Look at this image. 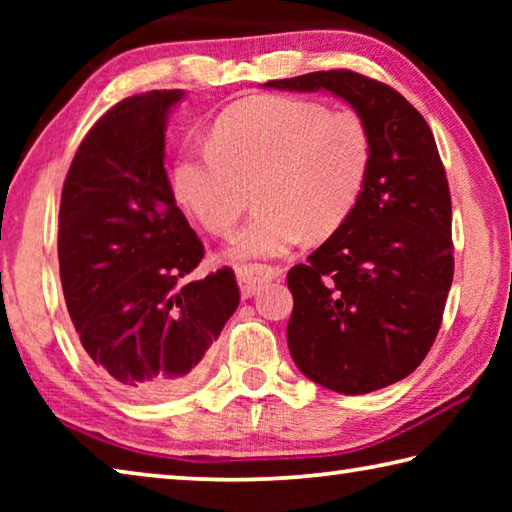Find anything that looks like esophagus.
I'll return each instance as SVG.
<instances>
[{"label":"esophagus","instance_id":"esophagus-1","mask_svg":"<svg viewBox=\"0 0 512 512\" xmlns=\"http://www.w3.org/2000/svg\"><path fill=\"white\" fill-rule=\"evenodd\" d=\"M282 271L275 266H266V264H246V266H239L237 268V282L241 287V293H244L246 298L253 296V293L262 287L264 282H271L275 280L277 275Z\"/></svg>","mask_w":512,"mask_h":512}]
</instances>
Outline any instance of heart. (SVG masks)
<instances>
[{
  "mask_svg": "<svg viewBox=\"0 0 512 512\" xmlns=\"http://www.w3.org/2000/svg\"><path fill=\"white\" fill-rule=\"evenodd\" d=\"M372 140L352 112L296 97L239 103L216 121L210 149L176 167V192L214 235H228L257 189L262 210L230 241L228 259L291 253L350 219L368 183Z\"/></svg>",
  "mask_w": 512,
  "mask_h": 512,
  "instance_id": "obj_1",
  "label": "heart"
}]
</instances>
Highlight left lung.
Listing matches in <instances>:
<instances>
[{
	"instance_id": "1",
	"label": "left lung",
	"mask_w": 512,
	"mask_h": 512,
	"mask_svg": "<svg viewBox=\"0 0 512 512\" xmlns=\"http://www.w3.org/2000/svg\"><path fill=\"white\" fill-rule=\"evenodd\" d=\"M264 88L334 94L370 133L368 183L350 219L287 275V343L302 375L329 391H379L427 357L452 287V198L436 140L400 92L350 69Z\"/></svg>"
}]
</instances>
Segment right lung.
Instances as JSON below:
<instances>
[{"instance_id":"add662e5","label":"right lung","mask_w":512,"mask_h":512,"mask_svg":"<svg viewBox=\"0 0 512 512\" xmlns=\"http://www.w3.org/2000/svg\"><path fill=\"white\" fill-rule=\"evenodd\" d=\"M183 90L135 94L85 135L58 216L69 318L99 375L133 400H169L198 384L239 307L232 268L185 277L205 248L164 169V131Z\"/></svg>"}]
</instances>
